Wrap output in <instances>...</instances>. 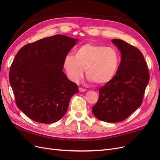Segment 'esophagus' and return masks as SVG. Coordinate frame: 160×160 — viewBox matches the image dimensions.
<instances>
[{"label":"esophagus","instance_id":"esophagus-1","mask_svg":"<svg viewBox=\"0 0 160 160\" xmlns=\"http://www.w3.org/2000/svg\"><path fill=\"white\" fill-rule=\"evenodd\" d=\"M79 90L80 92H85V91H86V90H85V89L81 88H79Z\"/></svg>","mask_w":160,"mask_h":160}]
</instances>
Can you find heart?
I'll list each match as a JSON object with an SVG mask.
<instances>
[{"instance_id":"b5f03b06","label":"heart","mask_w":160,"mask_h":160,"mask_svg":"<svg viewBox=\"0 0 160 160\" xmlns=\"http://www.w3.org/2000/svg\"><path fill=\"white\" fill-rule=\"evenodd\" d=\"M121 62L119 51L114 47L85 43L75 49V55L64 60V68L69 79L78 82L86 69V76L98 85L109 83L117 75Z\"/></svg>"}]
</instances>
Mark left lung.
Returning <instances> with one entry per match:
<instances>
[{
	"mask_svg": "<svg viewBox=\"0 0 160 160\" xmlns=\"http://www.w3.org/2000/svg\"><path fill=\"white\" fill-rule=\"evenodd\" d=\"M121 52L117 75L99 90V98L92 108L96 118L109 123L122 122L142 105L149 73L143 55L123 40L113 39Z\"/></svg>",
	"mask_w": 160,
	"mask_h": 160,
	"instance_id": "1",
	"label": "left lung"
}]
</instances>
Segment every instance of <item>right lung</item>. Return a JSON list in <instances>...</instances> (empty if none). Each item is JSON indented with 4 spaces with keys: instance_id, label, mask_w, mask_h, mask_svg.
Listing matches in <instances>:
<instances>
[{
    "instance_id": "1",
    "label": "right lung",
    "mask_w": 160,
    "mask_h": 160,
    "mask_svg": "<svg viewBox=\"0 0 160 160\" xmlns=\"http://www.w3.org/2000/svg\"><path fill=\"white\" fill-rule=\"evenodd\" d=\"M77 41L57 35L25 45L15 56L9 81L18 108L35 122L60 120L79 92L62 71L65 58Z\"/></svg>"
}]
</instances>
